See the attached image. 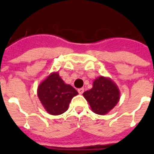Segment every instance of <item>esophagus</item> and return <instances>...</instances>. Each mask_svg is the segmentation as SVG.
Segmentation results:
<instances>
[{
	"instance_id": "esophagus-1",
	"label": "esophagus",
	"mask_w": 154,
	"mask_h": 154,
	"mask_svg": "<svg viewBox=\"0 0 154 154\" xmlns=\"http://www.w3.org/2000/svg\"><path fill=\"white\" fill-rule=\"evenodd\" d=\"M77 91H78V94H82L84 93V89H83V88H81V89H78Z\"/></svg>"
}]
</instances>
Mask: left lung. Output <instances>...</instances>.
Masks as SVG:
<instances>
[{"label": "left lung", "instance_id": "8db88e82", "mask_svg": "<svg viewBox=\"0 0 154 154\" xmlns=\"http://www.w3.org/2000/svg\"><path fill=\"white\" fill-rule=\"evenodd\" d=\"M120 90L109 77L101 76L94 80L93 88L83 94L92 111L97 114L105 115L117 105L120 100Z\"/></svg>", "mask_w": 154, "mask_h": 154}]
</instances>
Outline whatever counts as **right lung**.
Instances as JSON below:
<instances>
[{
	"mask_svg": "<svg viewBox=\"0 0 154 154\" xmlns=\"http://www.w3.org/2000/svg\"><path fill=\"white\" fill-rule=\"evenodd\" d=\"M77 94L73 87L65 84L58 72H51L37 88L40 101L51 115H60L67 111L71 100Z\"/></svg>",
	"mask_w": 154,
	"mask_h": 154,
	"instance_id": "right-lung-1",
	"label": "right lung"
}]
</instances>
